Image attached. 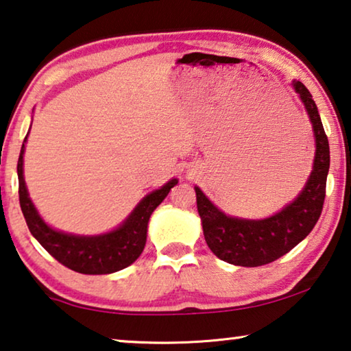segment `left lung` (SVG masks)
<instances>
[{
  "label": "left lung",
  "instance_id": "obj_1",
  "mask_svg": "<svg viewBox=\"0 0 351 351\" xmlns=\"http://www.w3.org/2000/svg\"><path fill=\"white\" fill-rule=\"evenodd\" d=\"M292 87L304 104L315 141L313 170L302 192L276 214L252 220L226 215L195 186L197 208L206 243L225 263L242 267L274 263L313 231L322 214L330 170V145L313 95L303 82L292 81Z\"/></svg>",
  "mask_w": 351,
  "mask_h": 351
}]
</instances>
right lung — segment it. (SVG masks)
<instances>
[{"label":"right lung","instance_id":"add662e5","mask_svg":"<svg viewBox=\"0 0 351 351\" xmlns=\"http://www.w3.org/2000/svg\"><path fill=\"white\" fill-rule=\"evenodd\" d=\"M27 134L23 145H21L16 173H19L21 213L25 215L31 234L37 239V242L54 259H58L60 264L77 271V274H114V271H119L134 263L145 248L149 217H152L153 210L164 202V198L169 195L170 189L178 184L176 178L143 197L132 209V213L112 231L95 236H82L54 230L38 214L34 203L29 198V192H27L25 182L23 154Z\"/></svg>","mask_w":351,"mask_h":351}]
</instances>
